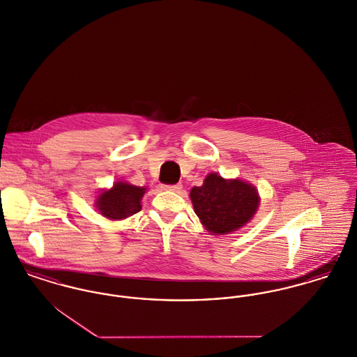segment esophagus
<instances>
[{"instance_id": "34e87169", "label": "esophagus", "mask_w": 357, "mask_h": 357, "mask_svg": "<svg viewBox=\"0 0 357 357\" xmlns=\"http://www.w3.org/2000/svg\"><path fill=\"white\" fill-rule=\"evenodd\" d=\"M163 189L168 190V191H179L182 189V185L181 183H176V185H165Z\"/></svg>"}]
</instances>
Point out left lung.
I'll return each mask as SVG.
<instances>
[{"label": "left lung", "mask_w": 357, "mask_h": 357, "mask_svg": "<svg viewBox=\"0 0 357 357\" xmlns=\"http://www.w3.org/2000/svg\"><path fill=\"white\" fill-rule=\"evenodd\" d=\"M190 198L195 214L206 231L224 234L244 227L259 206V195L251 185L240 181H227L210 174L199 188H192Z\"/></svg>", "instance_id": "left-lung-1"}]
</instances>
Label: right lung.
Returning a JSON list of instances; mask_svg holds the SVG:
<instances>
[{
	"instance_id": "add662e5",
	"label": "right lung",
	"mask_w": 357,
	"mask_h": 357,
	"mask_svg": "<svg viewBox=\"0 0 357 357\" xmlns=\"http://www.w3.org/2000/svg\"><path fill=\"white\" fill-rule=\"evenodd\" d=\"M144 188H137L124 182H117L113 189L102 191L97 199V208L110 220H124L142 209Z\"/></svg>"
}]
</instances>
